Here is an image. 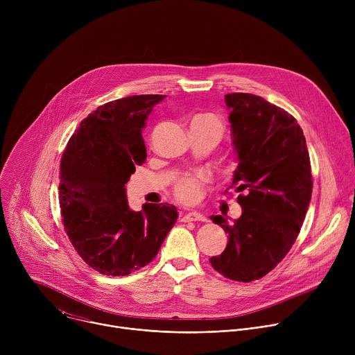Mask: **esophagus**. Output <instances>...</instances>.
<instances>
[{"label":"esophagus","instance_id":"1","mask_svg":"<svg viewBox=\"0 0 355 355\" xmlns=\"http://www.w3.org/2000/svg\"><path fill=\"white\" fill-rule=\"evenodd\" d=\"M182 222H207V218L198 212H188L181 215Z\"/></svg>","mask_w":355,"mask_h":355}]
</instances>
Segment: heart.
<instances>
[{
  "label": "heart",
  "instance_id": "b5f03b06",
  "mask_svg": "<svg viewBox=\"0 0 355 355\" xmlns=\"http://www.w3.org/2000/svg\"><path fill=\"white\" fill-rule=\"evenodd\" d=\"M192 122H208L219 126L222 129V122L215 115H198L193 118ZM207 177L200 173H191L185 174L174 185V193L175 196L185 204H193V202L199 198L202 185L205 184Z\"/></svg>",
  "mask_w": 355,
  "mask_h": 355
}]
</instances>
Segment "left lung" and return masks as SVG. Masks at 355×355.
Returning <instances> with one entry per match:
<instances>
[{
  "label": "left lung",
  "mask_w": 355,
  "mask_h": 355,
  "mask_svg": "<svg viewBox=\"0 0 355 355\" xmlns=\"http://www.w3.org/2000/svg\"><path fill=\"white\" fill-rule=\"evenodd\" d=\"M225 101L239 160L230 188L240 192L243 214L233 225L211 216L229 241L209 261L223 277L250 282L272 271L299 234L312 198L311 159L300 126L285 110L245 92Z\"/></svg>",
  "instance_id": "1"
}]
</instances>
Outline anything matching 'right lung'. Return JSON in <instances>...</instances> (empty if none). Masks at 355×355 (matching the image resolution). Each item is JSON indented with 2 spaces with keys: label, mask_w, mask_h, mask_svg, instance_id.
<instances>
[{
  "label": "right lung",
  "mask_w": 355,
  "mask_h": 355,
  "mask_svg": "<svg viewBox=\"0 0 355 355\" xmlns=\"http://www.w3.org/2000/svg\"><path fill=\"white\" fill-rule=\"evenodd\" d=\"M166 95H132L98 107L70 137L60 162L64 230L95 271L123 277L153 260L178 218L168 204L130 211L125 184L146 162L141 130Z\"/></svg>",
  "instance_id": "add662e5"
}]
</instances>
